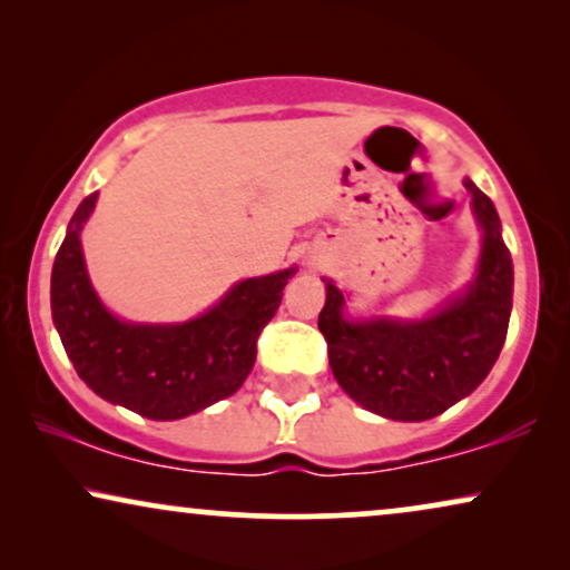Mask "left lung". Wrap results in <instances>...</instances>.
<instances>
[{
	"label": "left lung",
	"mask_w": 570,
	"mask_h": 570,
	"mask_svg": "<svg viewBox=\"0 0 570 570\" xmlns=\"http://www.w3.org/2000/svg\"><path fill=\"white\" fill-rule=\"evenodd\" d=\"M482 228L478 277L462 295L417 322L345 318L332 279L318 314L337 384L365 410L389 420H431L470 396L501 355L511 318L513 264L501 220L485 194L464 178Z\"/></svg>",
	"instance_id": "1"
}]
</instances>
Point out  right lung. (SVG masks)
Listing matches in <instances>:
<instances>
[{
	"mask_svg": "<svg viewBox=\"0 0 570 570\" xmlns=\"http://www.w3.org/2000/svg\"><path fill=\"white\" fill-rule=\"evenodd\" d=\"M98 194L69 220L51 272V314L77 376L104 400L150 420H178L238 392L256 361V340L295 269L248 277L184 324H129L92 291L80 230Z\"/></svg>",
	"mask_w": 570,
	"mask_h": 570,
	"instance_id": "obj_1",
	"label": "right lung"
}]
</instances>
